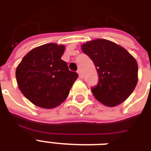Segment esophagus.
I'll return each instance as SVG.
<instances>
[{
	"label": "esophagus",
	"mask_w": 151,
	"mask_h": 151,
	"mask_svg": "<svg viewBox=\"0 0 151 151\" xmlns=\"http://www.w3.org/2000/svg\"><path fill=\"white\" fill-rule=\"evenodd\" d=\"M77 73H78L79 78H82V73H81V70H80V69H78V71H77Z\"/></svg>",
	"instance_id": "34e87169"
}]
</instances>
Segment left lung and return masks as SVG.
<instances>
[{
  "label": "left lung",
  "mask_w": 151,
  "mask_h": 151,
  "mask_svg": "<svg viewBox=\"0 0 151 151\" xmlns=\"http://www.w3.org/2000/svg\"><path fill=\"white\" fill-rule=\"evenodd\" d=\"M82 50L92 60L99 74L98 84L91 88L95 99L108 107L123 103L137 83L134 57L120 45L102 39L83 43Z\"/></svg>",
  "instance_id": "left-lung-1"
}]
</instances>
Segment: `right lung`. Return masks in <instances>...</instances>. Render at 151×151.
I'll return each mask as SVG.
<instances>
[{"mask_svg": "<svg viewBox=\"0 0 151 151\" xmlns=\"http://www.w3.org/2000/svg\"><path fill=\"white\" fill-rule=\"evenodd\" d=\"M64 45L47 43L30 51L16 69L19 90L26 98L43 108H54L68 97L78 74L61 60Z\"/></svg>", "mask_w": 151, "mask_h": 151, "instance_id": "1", "label": "right lung"}]
</instances>
